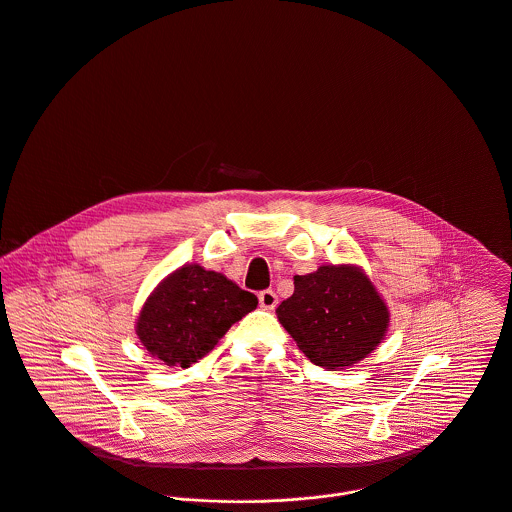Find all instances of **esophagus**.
Instances as JSON below:
<instances>
[{"instance_id": "1", "label": "esophagus", "mask_w": 512, "mask_h": 512, "mask_svg": "<svg viewBox=\"0 0 512 512\" xmlns=\"http://www.w3.org/2000/svg\"><path fill=\"white\" fill-rule=\"evenodd\" d=\"M258 300H260V306L264 310H274L278 306V296L274 290H264L258 294Z\"/></svg>"}]
</instances>
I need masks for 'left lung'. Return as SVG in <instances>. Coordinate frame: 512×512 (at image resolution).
Returning <instances> with one entry per match:
<instances>
[{
  "label": "left lung",
  "instance_id": "obj_1",
  "mask_svg": "<svg viewBox=\"0 0 512 512\" xmlns=\"http://www.w3.org/2000/svg\"><path fill=\"white\" fill-rule=\"evenodd\" d=\"M276 314L312 363L334 371L371 353L389 324L387 306L353 266H320L294 276V294Z\"/></svg>",
  "mask_w": 512,
  "mask_h": 512
}]
</instances>
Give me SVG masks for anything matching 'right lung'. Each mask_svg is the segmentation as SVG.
I'll return each mask as SVG.
<instances>
[{
	"label": "right lung",
	"mask_w": 512,
	"mask_h": 512,
	"mask_svg": "<svg viewBox=\"0 0 512 512\" xmlns=\"http://www.w3.org/2000/svg\"><path fill=\"white\" fill-rule=\"evenodd\" d=\"M256 306L254 294L222 274L188 264L171 274L147 300L137 322V336L165 365L190 367Z\"/></svg>",
	"instance_id": "right-lung-1"
}]
</instances>
